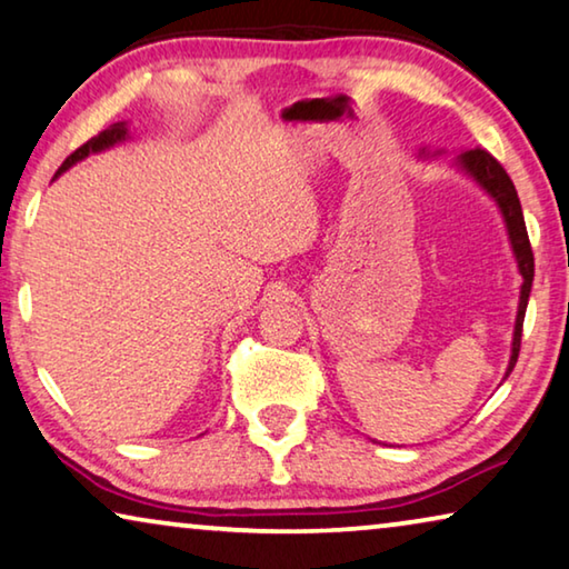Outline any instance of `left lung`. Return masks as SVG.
<instances>
[{
  "mask_svg": "<svg viewBox=\"0 0 569 569\" xmlns=\"http://www.w3.org/2000/svg\"><path fill=\"white\" fill-rule=\"evenodd\" d=\"M460 166L475 178V181L482 186V189L490 193V197L498 201V207H501L503 219H506V227H508V237H511L516 260H519V270H521V278H523L519 313H516L511 362H508V370H506V376H511L516 360H519L521 332H523V313H527V303H529V293H531V281H533V252H531L529 232H527V224H523L521 201H519V193H516V189H513V181H511V178H508V173L503 171V166L498 163V160L490 156L488 150L475 148V150L462 152Z\"/></svg>",
  "mask_w": 569,
  "mask_h": 569,
  "instance_id": "8db88e82",
  "label": "left lung"
}]
</instances>
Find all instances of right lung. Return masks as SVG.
Listing matches in <instances>:
<instances>
[{"label": "right lung", "instance_id": "obj_1", "mask_svg": "<svg viewBox=\"0 0 569 569\" xmlns=\"http://www.w3.org/2000/svg\"><path fill=\"white\" fill-rule=\"evenodd\" d=\"M124 134H127V130H124V124H112L109 127V130H104V132H99L97 138H91L89 142H83L81 148H76L71 156H68L66 160H63V166L58 168V173L56 176H61L66 168H71L76 160H81V158H87L89 152H97V150H104V148H109V146H114V142H120V140H124Z\"/></svg>", "mask_w": 569, "mask_h": 569}]
</instances>
